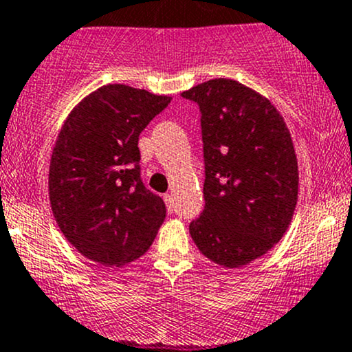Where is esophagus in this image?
<instances>
[{
    "instance_id": "34e87169",
    "label": "esophagus",
    "mask_w": 352,
    "mask_h": 352,
    "mask_svg": "<svg viewBox=\"0 0 352 352\" xmlns=\"http://www.w3.org/2000/svg\"><path fill=\"white\" fill-rule=\"evenodd\" d=\"M164 198V203H166V208H168L169 213H173V210H175V198H173V195H164L162 196Z\"/></svg>"
}]
</instances>
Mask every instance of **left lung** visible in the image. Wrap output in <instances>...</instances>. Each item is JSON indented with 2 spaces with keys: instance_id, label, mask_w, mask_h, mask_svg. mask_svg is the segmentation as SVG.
I'll use <instances>...</instances> for the list:
<instances>
[{
  "instance_id": "8db88e82",
  "label": "left lung",
  "mask_w": 352,
  "mask_h": 352,
  "mask_svg": "<svg viewBox=\"0 0 352 352\" xmlns=\"http://www.w3.org/2000/svg\"><path fill=\"white\" fill-rule=\"evenodd\" d=\"M181 96L199 105L205 157V210L190 223L191 238L218 265H248L294 217L298 169L290 132L270 100L232 78Z\"/></svg>"
}]
</instances>
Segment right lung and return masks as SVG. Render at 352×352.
<instances>
[{"instance_id":"add662e5","label":"right lung","mask_w":352,"mask_h":352,"mask_svg":"<svg viewBox=\"0 0 352 352\" xmlns=\"http://www.w3.org/2000/svg\"><path fill=\"white\" fill-rule=\"evenodd\" d=\"M171 97L109 84L89 94L60 129L48 191L56 225L82 255L120 267L149 250L164 201L141 179L139 134Z\"/></svg>"}]
</instances>
